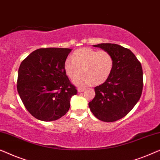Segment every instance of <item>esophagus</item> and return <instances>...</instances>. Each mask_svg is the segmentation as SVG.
<instances>
[{"label":"esophagus","mask_w":160,"mask_h":160,"mask_svg":"<svg viewBox=\"0 0 160 160\" xmlns=\"http://www.w3.org/2000/svg\"><path fill=\"white\" fill-rule=\"evenodd\" d=\"M84 89H85L83 88V87H79V88L78 89V92H82L84 91Z\"/></svg>","instance_id":"1"}]
</instances>
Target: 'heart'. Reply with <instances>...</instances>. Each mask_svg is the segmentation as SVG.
Returning a JSON list of instances; mask_svg holds the SVG:
<instances>
[{
  "label": "heart",
  "mask_w": 160,
  "mask_h": 160,
  "mask_svg": "<svg viewBox=\"0 0 160 160\" xmlns=\"http://www.w3.org/2000/svg\"><path fill=\"white\" fill-rule=\"evenodd\" d=\"M71 58L65 62L64 69L71 79L84 73L75 81L78 85L102 84L111 76L114 66V58L110 52L90 48L76 50Z\"/></svg>",
  "instance_id": "b5f03b06"
}]
</instances>
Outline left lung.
Returning <instances> with one entry per match:
<instances>
[{
    "mask_svg": "<svg viewBox=\"0 0 160 160\" xmlns=\"http://www.w3.org/2000/svg\"><path fill=\"white\" fill-rule=\"evenodd\" d=\"M94 47L110 52L114 58V66L108 79L95 87V96L89 102V108L100 121L116 122L125 117L141 98L143 69L129 49L115 43H100Z\"/></svg>",
    "mask_w": 160,
    "mask_h": 160,
    "instance_id": "8db88e82",
    "label": "left lung"
}]
</instances>
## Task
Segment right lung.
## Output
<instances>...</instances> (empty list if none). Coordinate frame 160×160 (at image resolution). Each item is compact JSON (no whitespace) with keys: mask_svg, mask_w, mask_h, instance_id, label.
<instances>
[{"mask_svg":"<svg viewBox=\"0 0 160 160\" xmlns=\"http://www.w3.org/2000/svg\"><path fill=\"white\" fill-rule=\"evenodd\" d=\"M71 49L41 48L21 62L17 91L26 109L41 121H54L70 108L77 89L66 75L64 64Z\"/></svg>","mask_w":160,"mask_h":160,"instance_id":"add662e5","label":"right lung"}]
</instances>
